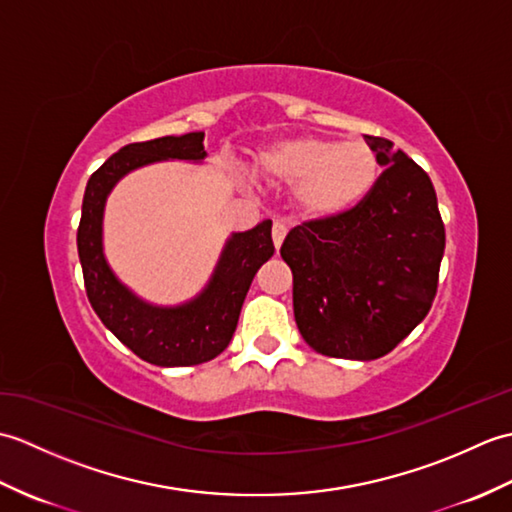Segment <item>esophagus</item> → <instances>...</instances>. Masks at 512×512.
<instances>
[{"label":"esophagus","mask_w":512,"mask_h":512,"mask_svg":"<svg viewBox=\"0 0 512 512\" xmlns=\"http://www.w3.org/2000/svg\"><path fill=\"white\" fill-rule=\"evenodd\" d=\"M286 233H288V228H286L284 222H275V224H273V242H275V248H277V250L281 248V244H284Z\"/></svg>","instance_id":"esophagus-1"}]
</instances>
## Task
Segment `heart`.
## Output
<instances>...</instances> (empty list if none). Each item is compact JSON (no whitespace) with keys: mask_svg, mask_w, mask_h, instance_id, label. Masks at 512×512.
Wrapping results in <instances>:
<instances>
[{"mask_svg":"<svg viewBox=\"0 0 512 512\" xmlns=\"http://www.w3.org/2000/svg\"><path fill=\"white\" fill-rule=\"evenodd\" d=\"M255 173L275 187H292V200L303 215L330 220L367 198L380 162L376 149L361 138L301 134L259 149Z\"/></svg>","mask_w":512,"mask_h":512,"instance_id":"heart-1","label":"heart"}]
</instances>
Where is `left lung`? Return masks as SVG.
I'll return each mask as SVG.
<instances>
[{
	"label": "left lung",
	"instance_id": "1",
	"mask_svg": "<svg viewBox=\"0 0 512 512\" xmlns=\"http://www.w3.org/2000/svg\"><path fill=\"white\" fill-rule=\"evenodd\" d=\"M387 167L352 211L295 226L281 246L297 328L312 350L374 361L427 317L444 224L436 189L387 138L365 136Z\"/></svg>",
	"mask_w": 512,
	"mask_h": 512
}]
</instances>
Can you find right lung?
<instances>
[{
  "label": "right lung",
  "mask_w": 512,
  "mask_h": 512,
  "mask_svg": "<svg viewBox=\"0 0 512 512\" xmlns=\"http://www.w3.org/2000/svg\"><path fill=\"white\" fill-rule=\"evenodd\" d=\"M202 143L204 132H191L125 145L92 173L83 195L76 246L88 299L118 341L158 367L200 365L222 354L233 339L255 273L275 253L270 220L250 231L231 233L206 286L178 306L145 301L116 277L103 248V215L110 193L127 173L154 162H202Z\"/></svg>",
  "instance_id": "obj_1"
}]
</instances>
